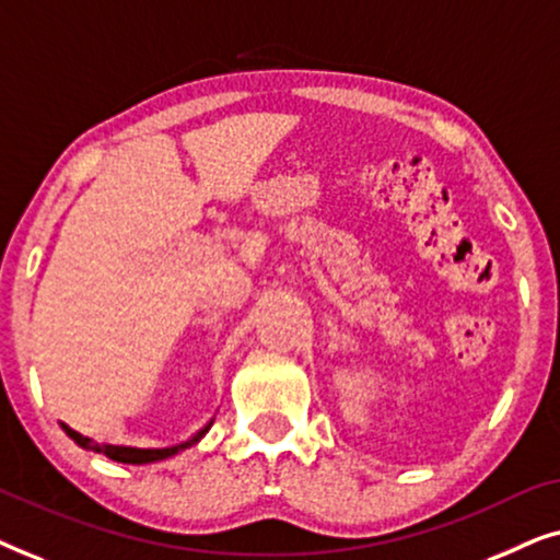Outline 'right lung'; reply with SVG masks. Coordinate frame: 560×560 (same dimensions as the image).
I'll return each instance as SVG.
<instances>
[{"label":"right lung","mask_w":560,"mask_h":560,"mask_svg":"<svg viewBox=\"0 0 560 560\" xmlns=\"http://www.w3.org/2000/svg\"><path fill=\"white\" fill-rule=\"evenodd\" d=\"M211 425H213V418L201 428V431H196V433L190 435V439H186V441L173 443V446H163V448H140V446H125V443L94 441V439H89V435L73 431L71 425H66L63 420H60V428H63L68 439H73L75 443H79L81 448L96 451V454L109 456L112 462H119V464H155V462H163V458H171V456H175V454H180V451L196 446V443L201 441L206 433H209Z\"/></svg>","instance_id":"add662e5"}]
</instances>
